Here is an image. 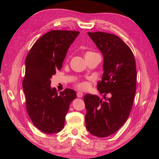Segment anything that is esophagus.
I'll return each mask as SVG.
<instances>
[{
	"instance_id": "esophagus-1",
	"label": "esophagus",
	"mask_w": 159,
	"mask_h": 159,
	"mask_svg": "<svg viewBox=\"0 0 159 159\" xmlns=\"http://www.w3.org/2000/svg\"><path fill=\"white\" fill-rule=\"evenodd\" d=\"M83 96V93L82 92H80V91H79V92L77 93V97L78 98H81Z\"/></svg>"
}]
</instances>
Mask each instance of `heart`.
<instances>
[{"label": "heart", "instance_id": "heart-1", "mask_svg": "<svg viewBox=\"0 0 159 159\" xmlns=\"http://www.w3.org/2000/svg\"><path fill=\"white\" fill-rule=\"evenodd\" d=\"M95 54H98L97 53H95L93 52H86L85 54H84V57L85 59L87 58L88 57H90L93 55H95ZM77 87H78L80 89H82V90H85V89H87L88 88V84L86 82V81H81V82L78 83L77 84Z\"/></svg>", "mask_w": 159, "mask_h": 159}]
</instances>
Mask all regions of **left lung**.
I'll return each instance as SVG.
<instances>
[{"instance_id":"8db88e82","label":"left lung","mask_w":159,"mask_h":159,"mask_svg":"<svg viewBox=\"0 0 159 159\" xmlns=\"http://www.w3.org/2000/svg\"><path fill=\"white\" fill-rule=\"evenodd\" d=\"M88 34L103 56L104 72L97 88L105 99L89 93L84 96L85 125L93 135L106 137L117 132L129 116L136 92V63L131 50L117 36ZM108 93L111 97L106 98Z\"/></svg>"}]
</instances>
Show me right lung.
<instances>
[{"label": "right lung", "instance_id": "right-lung-1", "mask_svg": "<svg viewBox=\"0 0 159 159\" xmlns=\"http://www.w3.org/2000/svg\"><path fill=\"white\" fill-rule=\"evenodd\" d=\"M79 34L50 31L34 44L26 56L22 81L26 111L33 124L47 134L61 131L70 104L76 98L71 89L58 93L55 88H51L50 78L61 70L67 52Z\"/></svg>", "mask_w": 159, "mask_h": 159}]
</instances>
